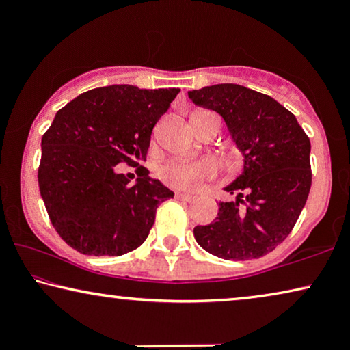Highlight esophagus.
I'll return each instance as SVG.
<instances>
[{
	"mask_svg": "<svg viewBox=\"0 0 350 350\" xmlns=\"http://www.w3.org/2000/svg\"><path fill=\"white\" fill-rule=\"evenodd\" d=\"M175 198L178 200H185V202H191V200H194V196H189L185 193H175Z\"/></svg>",
	"mask_w": 350,
	"mask_h": 350,
	"instance_id": "1",
	"label": "esophagus"
}]
</instances>
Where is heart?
Listing matches in <instances>:
<instances>
[{
  "label": "heart",
  "instance_id": "1",
  "mask_svg": "<svg viewBox=\"0 0 350 350\" xmlns=\"http://www.w3.org/2000/svg\"><path fill=\"white\" fill-rule=\"evenodd\" d=\"M212 114V113H208ZM215 116V114H213ZM219 121V119H218ZM217 167L212 161H175L162 165L159 170L161 180L165 185L180 191H198L205 181L215 178Z\"/></svg>",
  "mask_w": 350,
  "mask_h": 350
}]
</instances>
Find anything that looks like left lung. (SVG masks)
<instances>
[{
    "label": "left lung",
    "mask_w": 350,
    "mask_h": 350,
    "mask_svg": "<svg viewBox=\"0 0 350 350\" xmlns=\"http://www.w3.org/2000/svg\"><path fill=\"white\" fill-rule=\"evenodd\" d=\"M198 107L217 111L243 156V170L224 191L218 217L194 228L196 242L223 260L261 258L285 241L308 200L310 142L295 114L269 95L239 84L189 90Z\"/></svg>",
    "instance_id": "8db88e82"
}]
</instances>
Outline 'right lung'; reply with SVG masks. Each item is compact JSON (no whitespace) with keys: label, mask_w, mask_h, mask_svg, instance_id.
<instances>
[{"label":"right lung","mask_w":350,"mask_h":350,"mask_svg":"<svg viewBox=\"0 0 350 350\" xmlns=\"http://www.w3.org/2000/svg\"><path fill=\"white\" fill-rule=\"evenodd\" d=\"M180 89L113 84L81 94L55 114L41 140V198L60 237L84 255L119 256L145 242L157 205L174 191L119 164L146 161L151 132Z\"/></svg>","instance_id":"add662e5"}]
</instances>
